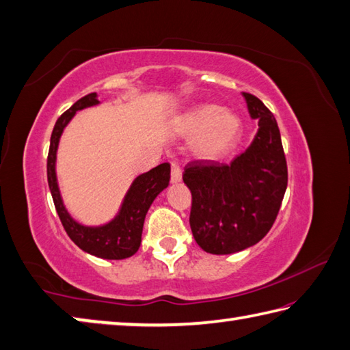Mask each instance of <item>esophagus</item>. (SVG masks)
I'll return each mask as SVG.
<instances>
[{
	"label": "esophagus",
	"instance_id": "34e87169",
	"mask_svg": "<svg viewBox=\"0 0 350 350\" xmlns=\"http://www.w3.org/2000/svg\"><path fill=\"white\" fill-rule=\"evenodd\" d=\"M182 179V170L177 162H171V182L177 183Z\"/></svg>",
	"mask_w": 350,
	"mask_h": 350
}]
</instances>
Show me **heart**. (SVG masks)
Here are the masks:
<instances>
[{
    "label": "heart",
    "mask_w": 350,
    "mask_h": 350,
    "mask_svg": "<svg viewBox=\"0 0 350 350\" xmlns=\"http://www.w3.org/2000/svg\"><path fill=\"white\" fill-rule=\"evenodd\" d=\"M176 130L185 136L198 135L194 152L203 159H215L235 146L241 135V120L215 105L191 107L176 118Z\"/></svg>",
    "instance_id": "b5f03b06"
}]
</instances>
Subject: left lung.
I'll list each match as a JSON object with an SVG mask.
<instances>
[{"instance_id": "8db88e82", "label": "left lung", "mask_w": 350, "mask_h": 350, "mask_svg": "<svg viewBox=\"0 0 350 350\" xmlns=\"http://www.w3.org/2000/svg\"><path fill=\"white\" fill-rule=\"evenodd\" d=\"M243 95L259 126L250 147L229 165L203 159L189 162L183 171L193 194L191 230L212 255H229L261 241L276 220L288 183L275 116L255 95Z\"/></svg>"}]
</instances>
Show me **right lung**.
I'll list each match as a JSON object with an SVG mask.
<instances>
[{
    "label": "right lung",
    "mask_w": 350,
    "mask_h": 350,
    "mask_svg": "<svg viewBox=\"0 0 350 350\" xmlns=\"http://www.w3.org/2000/svg\"><path fill=\"white\" fill-rule=\"evenodd\" d=\"M98 103L97 94L91 92L75 101L66 112L59 116L53 129L50 150H48L46 157L48 187H50L54 206H56L62 226H64L68 237L72 239L75 245L103 259H126L135 255L139 249L147 211L156 196L168 187L171 168L170 163L163 162L156 168L136 177L132 187L127 191L120 214L111 223L100 226V228H86V226L74 221L65 209L59 193L56 179V152L60 135L75 112L89 106L98 105Z\"/></svg>",
    "instance_id": "1"
}]
</instances>
